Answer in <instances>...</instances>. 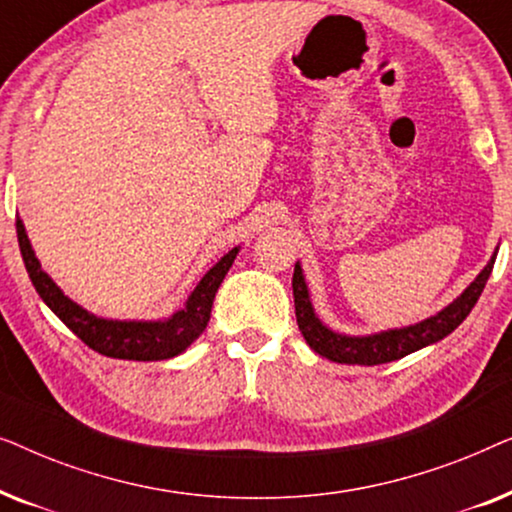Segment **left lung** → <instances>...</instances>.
Instances as JSON below:
<instances>
[{
  "instance_id": "obj_1",
  "label": "left lung",
  "mask_w": 512,
  "mask_h": 512,
  "mask_svg": "<svg viewBox=\"0 0 512 512\" xmlns=\"http://www.w3.org/2000/svg\"><path fill=\"white\" fill-rule=\"evenodd\" d=\"M496 254H499V247L494 249L492 258L478 272V277L440 312L417 321V324L387 328V331L366 335L340 333L319 319L312 305L310 289H307L303 265L296 261V270H293V303H296L298 328L307 340V345L328 361L347 363V366H380V363L403 359V356L417 352V349L436 345V342L447 338L471 314L489 275H492Z\"/></svg>"
}]
</instances>
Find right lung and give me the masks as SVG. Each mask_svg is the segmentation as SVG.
Returning a JSON list of instances; mask_svg holds the SVG:
<instances>
[{"mask_svg":"<svg viewBox=\"0 0 512 512\" xmlns=\"http://www.w3.org/2000/svg\"><path fill=\"white\" fill-rule=\"evenodd\" d=\"M16 230L27 275H30L34 289H37L41 300L51 307L55 317L74 335H79L90 349L111 356V359L125 361H165L186 352L207 328L216 291H219L223 277L228 275L230 265L240 254V247H233L228 254H223L205 272V277L195 284L186 303L177 312H172L170 317L111 319L86 310L53 282V277L41 268L20 216L16 219Z\"/></svg>","mask_w":512,"mask_h":512,"instance_id":"add662e5","label":"right lung"}]
</instances>
